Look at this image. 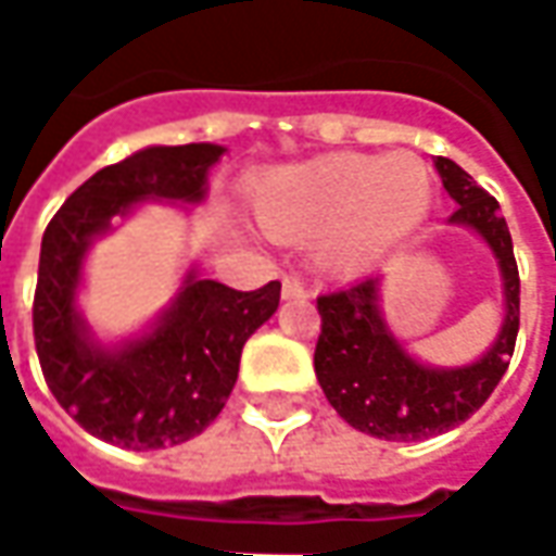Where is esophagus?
<instances>
[{"label": "esophagus", "instance_id": "esophagus-1", "mask_svg": "<svg viewBox=\"0 0 556 556\" xmlns=\"http://www.w3.org/2000/svg\"><path fill=\"white\" fill-rule=\"evenodd\" d=\"M282 298L286 301H298V298H307V286L301 282L298 277H286L282 279Z\"/></svg>", "mask_w": 556, "mask_h": 556}]
</instances>
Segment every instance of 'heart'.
I'll use <instances>...</instances> for the list:
<instances>
[{"mask_svg":"<svg viewBox=\"0 0 556 556\" xmlns=\"http://www.w3.org/2000/svg\"><path fill=\"white\" fill-rule=\"evenodd\" d=\"M255 218L282 242L316 240L326 267L351 274L409 237L433 202V175L415 153H332L270 172Z\"/></svg>","mask_w":556,"mask_h":556,"instance_id":"1","label":"heart"}]
</instances>
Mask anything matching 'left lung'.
<instances>
[{"label":"left lung","mask_w":556,"mask_h":556,"mask_svg":"<svg viewBox=\"0 0 556 556\" xmlns=\"http://www.w3.org/2000/svg\"><path fill=\"white\" fill-rule=\"evenodd\" d=\"M433 165L458 205L450 224L480 233L498 261L505 323L480 359L443 369L418 363L393 338L381 314V277L316 298L323 316L314 354L316 381L351 428L378 440H428L470 418L507 372L520 329V274L498 202L446 156H437Z\"/></svg>","instance_id":"obj_1"}]
</instances>
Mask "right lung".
Instances as JSON below:
<instances>
[{
  "label": "right lung",
  "mask_w": 556,
  "mask_h": 556,
  "mask_svg": "<svg viewBox=\"0 0 556 556\" xmlns=\"http://www.w3.org/2000/svg\"><path fill=\"white\" fill-rule=\"evenodd\" d=\"M220 144L144 147L94 172L49 220L33 298V338L54 400L123 450H165L202 433L240 375L242 344L279 307V282L237 292L187 270L156 323L119 344H101L76 307L88 249L141 202L205 200Z\"/></svg>",
  "instance_id": "right-lung-1"
}]
</instances>
